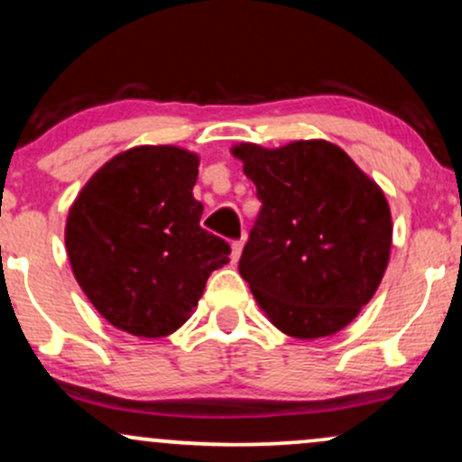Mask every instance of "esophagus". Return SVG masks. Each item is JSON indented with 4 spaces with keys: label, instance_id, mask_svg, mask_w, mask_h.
Returning a JSON list of instances; mask_svg holds the SVG:
<instances>
[{
    "label": "esophagus",
    "instance_id": "obj_1",
    "mask_svg": "<svg viewBox=\"0 0 462 462\" xmlns=\"http://www.w3.org/2000/svg\"><path fill=\"white\" fill-rule=\"evenodd\" d=\"M243 245H245V238H236V241H232V261H238V256H241L243 252Z\"/></svg>",
    "mask_w": 462,
    "mask_h": 462
}]
</instances>
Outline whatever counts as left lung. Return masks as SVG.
I'll use <instances>...</instances> for the list:
<instances>
[{
  "instance_id": "8db88e82",
  "label": "left lung",
  "mask_w": 462,
  "mask_h": 462,
  "mask_svg": "<svg viewBox=\"0 0 462 462\" xmlns=\"http://www.w3.org/2000/svg\"><path fill=\"white\" fill-rule=\"evenodd\" d=\"M261 199L238 273L278 330L319 338L343 330L374 298L389 263L384 193L341 147L295 141L232 150Z\"/></svg>"
}]
</instances>
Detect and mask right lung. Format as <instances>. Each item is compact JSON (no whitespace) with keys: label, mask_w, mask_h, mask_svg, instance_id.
<instances>
[{"label":"right lung","mask_w":462,"mask_h":462,"mask_svg":"<svg viewBox=\"0 0 462 462\" xmlns=\"http://www.w3.org/2000/svg\"><path fill=\"white\" fill-rule=\"evenodd\" d=\"M199 158L143 145L108 161L73 201L65 245L73 275L99 315L134 337L176 332L230 261V245L199 226Z\"/></svg>","instance_id":"1"}]
</instances>
